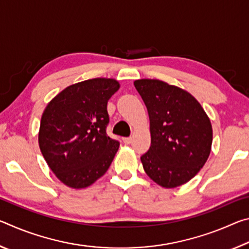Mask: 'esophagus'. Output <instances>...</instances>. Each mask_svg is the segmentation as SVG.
Returning <instances> with one entry per match:
<instances>
[{"instance_id": "34e87169", "label": "esophagus", "mask_w": 249, "mask_h": 249, "mask_svg": "<svg viewBox=\"0 0 249 249\" xmlns=\"http://www.w3.org/2000/svg\"><path fill=\"white\" fill-rule=\"evenodd\" d=\"M132 141H133L132 137H125V138H123L124 144H126V145H129L130 142H132Z\"/></svg>"}]
</instances>
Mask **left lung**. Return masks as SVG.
I'll list each match as a JSON object with an SVG mask.
<instances>
[{"label":"left lung","mask_w":249,"mask_h":249,"mask_svg":"<svg viewBox=\"0 0 249 249\" xmlns=\"http://www.w3.org/2000/svg\"><path fill=\"white\" fill-rule=\"evenodd\" d=\"M134 86L150 121V147L141 157L145 172L163 188L184 184L210 156V119L201 104L178 87L155 79L136 80Z\"/></svg>","instance_id":"1"}]
</instances>
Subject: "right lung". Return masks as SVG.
<instances>
[{"label": "right lung", "mask_w": 249, "mask_h": 249, "mask_svg": "<svg viewBox=\"0 0 249 249\" xmlns=\"http://www.w3.org/2000/svg\"><path fill=\"white\" fill-rule=\"evenodd\" d=\"M120 89L114 79L72 84L43 113L38 142L46 162L62 183L87 188L107 171L120 142L107 134V101Z\"/></svg>", "instance_id": "obj_1"}]
</instances>
